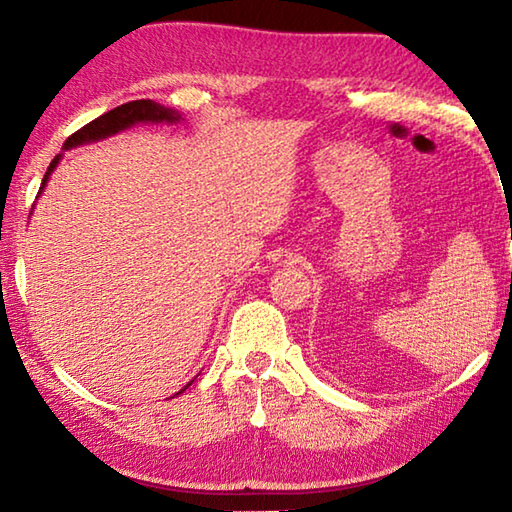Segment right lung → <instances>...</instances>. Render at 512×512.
Here are the masks:
<instances>
[{
    "instance_id": "obj_1",
    "label": "right lung",
    "mask_w": 512,
    "mask_h": 512,
    "mask_svg": "<svg viewBox=\"0 0 512 512\" xmlns=\"http://www.w3.org/2000/svg\"><path fill=\"white\" fill-rule=\"evenodd\" d=\"M137 121H178V115L169 108L160 106V103H155L151 99H140V101H128L124 103V106H117L112 108L110 112H106V115H101L97 119H92L90 124H85L83 128H79V131L72 133L65 140V149H72V146H79L83 142H94V140H103V137L108 135H115L119 131H124V128L137 124ZM60 160L58 158L51 160L49 169L45 173V178H42V185H40V192L45 189L47 180L51 176V171L56 169V164ZM38 192V194H40ZM189 386V384H187ZM185 386V388H187ZM183 388V391H185ZM180 391V393H183ZM178 395V393H176Z\"/></svg>"
}]
</instances>
